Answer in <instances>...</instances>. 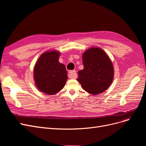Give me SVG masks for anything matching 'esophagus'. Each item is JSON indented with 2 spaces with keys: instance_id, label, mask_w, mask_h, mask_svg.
Wrapping results in <instances>:
<instances>
[{
  "instance_id": "1",
  "label": "esophagus",
  "mask_w": 146,
  "mask_h": 146,
  "mask_svg": "<svg viewBox=\"0 0 146 146\" xmlns=\"http://www.w3.org/2000/svg\"><path fill=\"white\" fill-rule=\"evenodd\" d=\"M69 77H70V78H77V74H76V71L75 70H70L69 72Z\"/></svg>"
}]
</instances>
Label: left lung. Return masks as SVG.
Wrapping results in <instances>:
<instances>
[{
    "label": "left lung",
    "mask_w": 146,
    "mask_h": 146,
    "mask_svg": "<svg viewBox=\"0 0 146 146\" xmlns=\"http://www.w3.org/2000/svg\"><path fill=\"white\" fill-rule=\"evenodd\" d=\"M84 68L78 72L82 87L89 93L96 95L104 92L110 86L114 77L112 62L100 48L92 47L83 53Z\"/></svg>",
    "instance_id": "left-lung-1"
}]
</instances>
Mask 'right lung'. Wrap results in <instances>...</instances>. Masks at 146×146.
I'll use <instances>...</instances> for the list:
<instances>
[{
  "instance_id": "obj_1",
  "label": "right lung",
  "mask_w": 146,
  "mask_h": 146,
  "mask_svg": "<svg viewBox=\"0 0 146 146\" xmlns=\"http://www.w3.org/2000/svg\"><path fill=\"white\" fill-rule=\"evenodd\" d=\"M60 53L56 51L42 54L35 66L36 86L46 94H55L62 90L68 79L65 66L59 63Z\"/></svg>"
}]
</instances>
